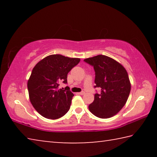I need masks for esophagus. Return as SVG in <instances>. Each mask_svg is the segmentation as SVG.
<instances>
[{
	"label": "esophagus",
	"mask_w": 157,
	"mask_h": 157,
	"mask_svg": "<svg viewBox=\"0 0 157 157\" xmlns=\"http://www.w3.org/2000/svg\"><path fill=\"white\" fill-rule=\"evenodd\" d=\"M78 94L81 95H84V94H85V92H84V91H81V92L78 93Z\"/></svg>",
	"instance_id": "esophagus-1"
}]
</instances>
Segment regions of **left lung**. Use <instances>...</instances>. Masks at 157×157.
Instances as JSON below:
<instances>
[{
    "label": "left lung",
    "instance_id": "8db88e82",
    "mask_svg": "<svg viewBox=\"0 0 157 157\" xmlns=\"http://www.w3.org/2000/svg\"><path fill=\"white\" fill-rule=\"evenodd\" d=\"M95 71L94 101L89 111L100 118H109L120 111L125 105L131 91L128 74L123 66L112 58L102 55L84 59Z\"/></svg>",
    "mask_w": 157,
    "mask_h": 157
}]
</instances>
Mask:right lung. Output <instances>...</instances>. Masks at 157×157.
<instances>
[{"label": "right lung", "mask_w": 157, "mask_h": 157, "mask_svg": "<svg viewBox=\"0 0 157 157\" xmlns=\"http://www.w3.org/2000/svg\"><path fill=\"white\" fill-rule=\"evenodd\" d=\"M79 58L61 55H49L36 63L28 82L29 97L39 113L48 119L59 118L68 112L74 94L68 86L59 89V84H67V75L78 64Z\"/></svg>", "instance_id": "add662e5"}]
</instances>
